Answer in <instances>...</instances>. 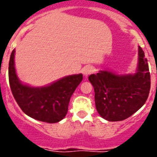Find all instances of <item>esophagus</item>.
Returning <instances> with one entry per match:
<instances>
[{"mask_svg":"<svg viewBox=\"0 0 157 157\" xmlns=\"http://www.w3.org/2000/svg\"><path fill=\"white\" fill-rule=\"evenodd\" d=\"M94 71V69L93 67L86 66V67H85L83 69H82V73H83V75L86 76V77H87L89 75H90V74L93 73Z\"/></svg>","mask_w":157,"mask_h":157,"instance_id":"esophagus-1","label":"esophagus"}]
</instances>
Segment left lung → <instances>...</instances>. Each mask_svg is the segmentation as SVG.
Segmentation results:
<instances>
[{
	"label": "left lung",
	"mask_w": 157,
	"mask_h": 157,
	"mask_svg": "<svg viewBox=\"0 0 157 157\" xmlns=\"http://www.w3.org/2000/svg\"><path fill=\"white\" fill-rule=\"evenodd\" d=\"M89 81L94 89L96 109L108 121H123L135 113L147 101L151 88L148 63L140 46L135 73L99 71L89 76Z\"/></svg>",
	"instance_id": "left-lung-1"
}]
</instances>
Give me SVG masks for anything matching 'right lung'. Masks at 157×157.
I'll use <instances>...</instances> for the list:
<instances>
[{
  "label": "right lung",
  "mask_w": 157,
  "mask_h": 157,
  "mask_svg": "<svg viewBox=\"0 0 157 157\" xmlns=\"http://www.w3.org/2000/svg\"><path fill=\"white\" fill-rule=\"evenodd\" d=\"M14 53L9 63V81L14 99L24 113L40 121L56 123L67 113L72 94L83 80L82 74L65 76L44 87H32L18 80L14 67Z\"/></svg>",
  "instance_id": "add662e5"
}]
</instances>
